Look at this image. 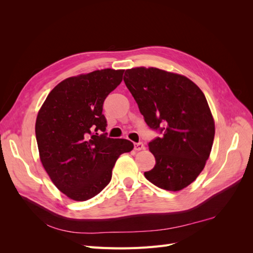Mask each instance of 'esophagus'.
<instances>
[{
  "instance_id": "34e87169",
  "label": "esophagus",
  "mask_w": 253,
  "mask_h": 253,
  "mask_svg": "<svg viewBox=\"0 0 253 253\" xmlns=\"http://www.w3.org/2000/svg\"><path fill=\"white\" fill-rule=\"evenodd\" d=\"M134 150L135 151H142L144 150V145L142 142H138V143H134Z\"/></svg>"
}]
</instances>
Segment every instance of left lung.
Masks as SVG:
<instances>
[{"label": "left lung", "mask_w": 253, "mask_h": 253, "mask_svg": "<svg viewBox=\"0 0 253 253\" xmlns=\"http://www.w3.org/2000/svg\"><path fill=\"white\" fill-rule=\"evenodd\" d=\"M124 81L147 125L163 134L149 143L156 164L145 178L168 191L185 189L204 170L215 134L204 93L185 76L156 67L126 70Z\"/></svg>", "instance_id": "8db88e82"}]
</instances>
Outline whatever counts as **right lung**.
<instances>
[{"instance_id":"obj_1","label":"right lung","mask_w":253,"mask_h":253,"mask_svg":"<svg viewBox=\"0 0 253 253\" xmlns=\"http://www.w3.org/2000/svg\"><path fill=\"white\" fill-rule=\"evenodd\" d=\"M125 70L104 68L66 78L45 99L36 120L42 166L68 198L84 202L108 186L118 157L132 151L126 139L106 137L105 98Z\"/></svg>"}]
</instances>
